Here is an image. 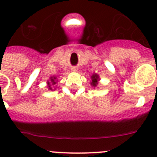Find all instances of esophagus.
<instances>
[{
  "mask_svg": "<svg viewBox=\"0 0 157 157\" xmlns=\"http://www.w3.org/2000/svg\"><path fill=\"white\" fill-rule=\"evenodd\" d=\"M72 69H73V70H75V68H72Z\"/></svg>",
  "mask_w": 157,
  "mask_h": 157,
  "instance_id": "obj_1",
  "label": "esophagus"
}]
</instances>
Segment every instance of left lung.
<instances>
[{"instance_id": "1", "label": "left lung", "mask_w": 157, "mask_h": 157, "mask_svg": "<svg viewBox=\"0 0 157 157\" xmlns=\"http://www.w3.org/2000/svg\"><path fill=\"white\" fill-rule=\"evenodd\" d=\"M91 78H92V82H91V85L93 86H96L98 85V75H92V77H91Z\"/></svg>"}]
</instances>
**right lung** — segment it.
I'll return each mask as SVG.
<instances>
[{
    "label": "right lung",
    "instance_id": "right-lung-1",
    "mask_svg": "<svg viewBox=\"0 0 157 157\" xmlns=\"http://www.w3.org/2000/svg\"><path fill=\"white\" fill-rule=\"evenodd\" d=\"M51 82H52V85H55L56 84V81H55V79H56V78H51ZM48 87H49V90H52V87H51V85L48 86Z\"/></svg>",
    "mask_w": 157,
    "mask_h": 157
}]
</instances>
